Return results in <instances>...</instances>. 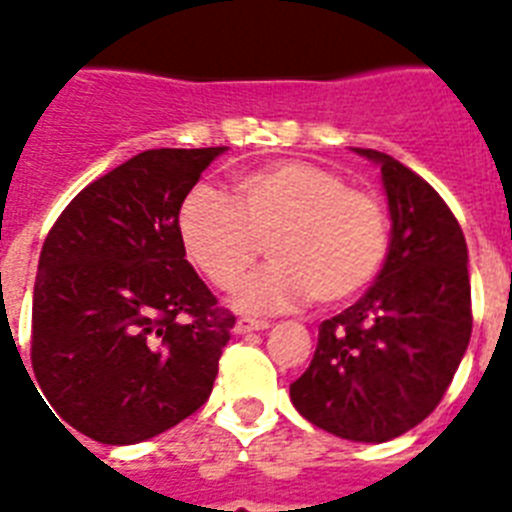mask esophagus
I'll return each instance as SVG.
<instances>
[{"label":"esophagus","mask_w":512,"mask_h":512,"mask_svg":"<svg viewBox=\"0 0 512 512\" xmlns=\"http://www.w3.org/2000/svg\"><path fill=\"white\" fill-rule=\"evenodd\" d=\"M271 324L265 319H239L236 321V335H249V332H260V329H268Z\"/></svg>","instance_id":"obj_1"}]
</instances>
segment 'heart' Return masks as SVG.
<instances>
[{"instance_id": "obj_1", "label": "heart", "mask_w": 512, "mask_h": 512, "mask_svg": "<svg viewBox=\"0 0 512 512\" xmlns=\"http://www.w3.org/2000/svg\"><path fill=\"white\" fill-rule=\"evenodd\" d=\"M188 260L228 289L263 255L271 263L236 292L239 311H287L313 297L340 305L377 276L388 252V217L372 191L321 164L287 159L236 180V201L193 188L177 212Z\"/></svg>"}]
</instances>
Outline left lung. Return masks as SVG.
Wrapping results in <instances>:
<instances>
[{"instance_id":"1","label":"left lung","mask_w":512,"mask_h":512,"mask_svg":"<svg viewBox=\"0 0 512 512\" xmlns=\"http://www.w3.org/2000/svg\"><path fill=\"white\" fill-rule=\"evenodd\" d=\"M353 151L380 167L388 257L366 295L321 324L311 366L289 398L332 436L382 444L436 409L468 350V244L433 185L393 156Z\"/></svg>"}]
</instances>
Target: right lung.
Returning <instances> with one entry per match:
<instances>
[{
  "instance_id": "add662e5",
  "label": "right lung",
  "mask_w": 512,
  "mask_h": 512,
  "mask_svg": "<svg viewBox=\"0 0 512 512\" xmlns=\"http://www.w3.org/2000/svg\"><path fill=\"white\" fill-rule=\"evenodd\" d=\"M225 151L132 156L76 193L47 233L31 364L60 425L100 444H140L209 398L236 319L185 260L177 212Z\"/></svg>"
}]
</instances>
